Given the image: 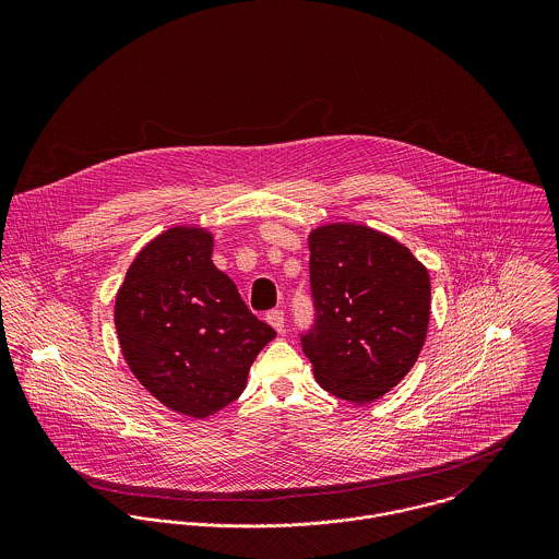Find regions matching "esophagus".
Instances as JSON below:
<instances>
[{"mask_svg":"<svg viewBox=\"0 0 559 559\" xmlns=\"http://www.w3.org/2000/svg\"><path fill=\"white\" fill-rule=\"evenodd\" d=\"M266 322H269L277 333H282V331H284V312H282V310H271V312L266 314Z\"/></svg>","mask_w":559,"mask_h":559,"instance_id":"obj_1","label":"esophagus"}]
</instances>
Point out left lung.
Masks as SVG:
<instances>
[{
  "instance_id": "8db88e82",
  "label": "left lung",
  "mask_w": 559,
  "mask_h": 559,
  "mask_svg": "<svg viewBox=\"0 0 559 559\" xmlns=\"http://www.w3.org/2000/svg\"><path fill=\"white\" fill-rule=\"evenodd\" d=\"M317 324L301 337L320 388L353 404L385 396L426 342L430 275L402 242L364 224L308 235Z\"/></svg>"
}]
</instances>
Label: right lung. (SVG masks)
<instances>
[{
  "label": "right lung",
  "instance_id": "add662e5",
  "mask_svg": "<svg viewBox=\"0 0 559 559\" xmlns=\"http://www.w3.org/2000/svg\"><path fill=\"white\" fill-rule=\"evenodd\" d=\"M215 235L171 226L131 262L114 306L122 357L174 413L206 419L239 399L258 353L275 337L213 262Z\"/></svg>",
  "mask_w": 559,
  "mask_h": 559
}]
</instances>
